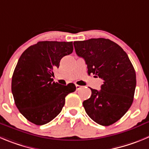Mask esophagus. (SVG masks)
Segmentation results:
<instances>
[{
  "label": "esophagus",
  "mask_w": 149,
  "mask_h": 149,
  "mask_svg": "<svg viewBox=\"0 0 149 149\" xmlns=\"http://www.w3.org/2000/svg\"><path fill=\"white\" fill-rule=\"evenodd\" d=\"M76 90H79V89L81 88V86L80 85H78V84H76Z\"/></svg>",
  "instance_id": "obj_1"
}]
</instances>
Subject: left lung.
Segmentation results:
<instances>
[{"instance_id":"obj_1","label":"left lung","mask_w":149,"mask_h":149,"mask_svg":"<svg viewBox=\"0 0 149 149\" xmlns=\"http://www.w3.org/2000/svg\"><path fill=\"white\" fill-rule=\"evenodd\" d=\"M76 54L85 60L89 75L101 78V90L91 89V97L83 102L90 118L102 126L120 120L132 106L136 73L129 56L117 43L104 38L73 42Z\"/></svg>"}]
</instances>
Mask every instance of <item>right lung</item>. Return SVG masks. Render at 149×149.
I'll return each instance as SVG.
<instances>
[{
  "mask_svg": "<svg viewBox=\"0 0 149 149\" xmlns=\"http://www.w3.org/2000/svg\"><path fill=\"white\" fill-rule=\"evenodd\" d=\"M72 42L42 41L20 56L12 79V92L20 113L31 123L44 125L55 118L65 105V97L76 90L70 83H55L53 70L63 56L71 54Z\"/></svg>",
  "mask_w": 149,
  "mask_h": 149,
  "instance_id": "add662e5",
  "label": "right lung"
}]
</instances>
